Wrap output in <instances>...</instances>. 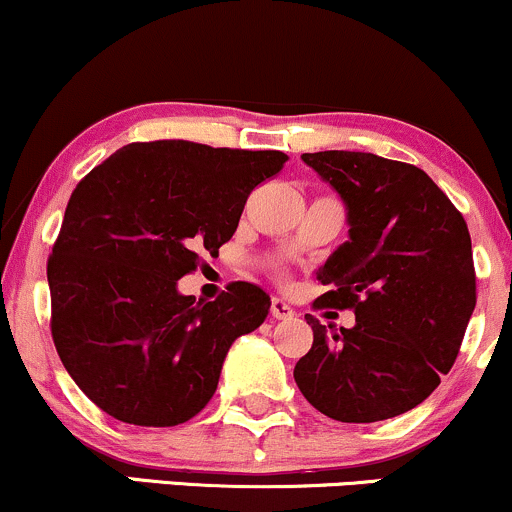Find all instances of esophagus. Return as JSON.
<instances>
[{
    "label": "esophagus",
    "instance_id": "34e87169",
    "mask_svg": "<svg viewBox=\"0 0 512 512\" xmlns=\"http://www.w3.org/2000/svg\"><path fill=\"white\" fill-rule=\"evenodd\" d=\"M269 313H272V317H276V320H289V317L296 315V310H293L284 298H272V308H269Z\"/></svg>",
    "mask_w": 512,
    "mask_h": 512
}]
</instances>
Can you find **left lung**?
I'll return each instance as SVG.
<instances>
[{"label": "left lung", "mask_w": 512, "mask_h": 512, "mask_svg": "<svg viewBox=\"0 0 512 512\" xmlns=\"http://www.w3.org/2000/svg\"><path fill=\"white\" fill-rule=\"evenodd\" d=\"M303 161L346 204L349 240L317 279L332 291L315 308H349L351 330L313 315V346L293 368L317 411L373 424L414 409L460 354L477 305L467 223L421 168L363 151H317Z\"/></svg>", "instance_id": "obj_1"}]
</instances>
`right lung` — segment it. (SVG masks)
I'll return each instance as SVG.
<instances>
[{
  "instance_id": "1",
  "label": "right lung",
  "mask_w": 512,
  "mask_h": 512,
  "mask_svg": "<svg viewBox=\"0 0 512 512\" xmlns=\"http://www.w3.org/2000/svg\"><path fill=\"white\" fill-rule=\"evenodd\" d=\"M281 151L161 139L122 146L76 185L48 260L50 330L96 407L134 426H178L214 397L223 358L262 325L269 296L233 281L216 301L178 293L199 252L219 255Z\"/></svg>"
}]
</instances>
